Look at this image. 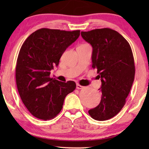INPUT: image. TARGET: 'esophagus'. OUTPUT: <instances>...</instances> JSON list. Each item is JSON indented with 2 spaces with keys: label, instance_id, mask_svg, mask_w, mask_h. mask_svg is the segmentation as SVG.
<instances>
[{
  "label": "esophagus",
  "instance_id": "34e87169",
  "mask_svg": "<svg viewBox=\"0 0 149 149\" xmlns=\"http://www.w3.org/2000/svg\"><path fill=\"white\" fill-rule=\"evenodd\" d=\"M85 87H83V86H82V85H79V84H77V89H83Z\"/></svg>",
  "mask_w": 149,
  "mask_h": 149
}]
</instances>
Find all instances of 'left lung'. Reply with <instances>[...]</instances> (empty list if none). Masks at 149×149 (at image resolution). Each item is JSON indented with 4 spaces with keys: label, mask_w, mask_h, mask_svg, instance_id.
<instances>
[{
    "label": "left lung",
    "mask_w": 149,
    "mask_h": 149,
    "mask_svg": "<svg viewBox=\"0 0 149 149\" xmlns=\"http://www.w3.org/2000/svg\"><path fill=\"white\" fill-rule=\"evenodd\" d=\"M81 34L92 46V68L102 81L100 102L88 113L93 119L106 121L121 111L131 90L135 76L133 53L127 40L111 28Z\"/></svg>",
    "instance_id": "left-lung-1"
}]
</instances>
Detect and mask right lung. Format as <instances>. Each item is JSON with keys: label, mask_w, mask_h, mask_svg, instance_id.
<instances>
[{"label": "right lung", "mask_w": 149, "mask_h": 149, "mask_svg": "<svg viewBox=\"0 0 149 149\" xmlns=\"http://www.w3.org/2000/svg\"><path fill=\"white\" fill-rule=\"evenodd\" d=\"M80 35V30L65 31L41 28L32 33L22 45L15 67L17 90L24 104L34 117L50 120L60 113L65 97L76 83L51 78L66 48Z\"/></svg>", "instance_id": "obj_1"}]
</instances>
